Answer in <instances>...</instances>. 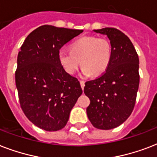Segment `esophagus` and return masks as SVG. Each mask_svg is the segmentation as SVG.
<instances>
[{
  "instance_id": "obj_1",
  "label": "esophagus",
  "mask_w": 157,
  "mask_h": 157,
  "mask_svg": "<svg viewBox=\"0 0 157 157\" xmlns=\"http://www.w3.org/2000/svg\"><path fill=\"white\" fill-rule=\"evenodd\" d=\"M80 85H81V87L83 89V87H84L85 86V82H83V81H80Z\"/></svg>"
}]
</instances>
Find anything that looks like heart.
Instances as JSON below:
<instances>
[{
  "mask_svg": "<svg viewBox=\"0 0 157 157\" xmlns=\"http://www.w3.org/2000/svg\"><path fill=\"white\" fill-rule=\"evenodd\" d=\"M70 49L71 52L65 49L59 52L60 65L70 75L76 72L82 64V76H98L107 70L111 61V44L104 37L84 36L73 42Z\"/></svg>",
  "mask_w": 157,
  "mask_h": 157,
  "instance_id": "1",
  "label": "heart"
}]
</instances>
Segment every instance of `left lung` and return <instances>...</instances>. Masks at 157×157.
<instances>
[{
    "label": "left lung",
    "instance_id": "8db88e82",
    "mask_svg": "<svg viewBox=\"0 0 157 157\" xmlns=\"http://www.w3.org/2000/svg\"><path fill=\"white\" fill-rule=\"evenodd\" d=\"M106 35L112 47L107 70L98 78L85 82L84 93L90 99L87 115L97 128H116L133 111L139 85V59L130 39L114 28L93 30Z\"/></svg>",
    "mask_w": 157,
    "mask_h": 157
}]
</instances>
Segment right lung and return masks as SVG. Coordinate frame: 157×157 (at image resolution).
<instances>
[{"mask_svg":"<svg viewBox=\"0 0 157 157\" xmlns=\"http://www.w3.org/2000/svg\"><path fill=\"white\" fill-rule=\"evenodd\" d=\"M82 32L42 25L30 33L20 47L15 72L19 102L26 117L42 129L64 128L82 93L79 81L59 60V49Z\"/></svg>","mask_w":157,"mask_h":157,"instance_id":"right-lung-1","label":"right lung"}]
</instances>
